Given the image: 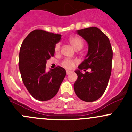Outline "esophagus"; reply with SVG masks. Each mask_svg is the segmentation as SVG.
I'll return each mask as SVG.
<instances>
[{
    "instance_id": "esophagus-1",
    "label": "esophagus",
    "mask_w": 132,
    "mask_h": 132,
    "mask_svg": "<svg viewBox=\"0 0 132 132\" xmlns=\"http://www.w3.org/2000/svg\"><path fill=\"white\" fill-rule=\"evenodd\" d=\"M71 72V71L69 70H66V75H69V74H70Z\"/></svg>"
}]
</instances>
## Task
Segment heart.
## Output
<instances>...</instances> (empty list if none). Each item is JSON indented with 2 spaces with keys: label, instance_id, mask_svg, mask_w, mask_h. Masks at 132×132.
Masks as SVG:
<instances>
[{
  "label": "heart",
  "instance_id": "heart-1",
  "mask_svg": "<svg viewBox=\"0 0 132 132\" xmlns=\"http://www.w3.org/2000/svg\"><path fill=\"white\" fill-rule=\"evenodd\" d=\"M68 41H69V43H70V45L75 50H80L82 48L83 42L81 38H79V37H76V36L71 37L69 38ZM60 44H56L55 46V48H54L55 52H58L60 51ZM74 63H74V61L72 60H69V59H66V60H64V61L62 62V65L64 68L70 69V68H72L73 67Z\"/></svg>",
  "mask_w": 132,
  "mask_h": 132
}]
</instances>
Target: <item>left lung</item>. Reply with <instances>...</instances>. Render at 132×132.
Returning a JSON list of instances; mask_svg holds the SVG:
<instances>
[{
    "label": "left lung",
    "instance_id": "8db88e82",
    "mask_svg": "<svg viewBox=\"0 0 132 132\" xmlns=\"http://www.w3.org/2000/svg\"><path fill=\"white\" fill-rule=\"evenodd\" d=\"M88 45L85 60L75 72L78 79L74 84V90L80 99L86 102L97 101L107 88L111 75L113 51L109 38L97 27L77 30ZM90 68V72H81Z\"/></svg>",
    "mask_w": 132,
    "mask_h": 132
}]
</instances>
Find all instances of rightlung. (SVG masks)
Masks as SVG:
<instances>
[{
  "instance_id": "1",
  "label": "right lung",
  "mask_w": 132,
  "mask_h": 132,
  "mask_svg": "<svg viewBox=\"0 0 132 132\" xmlns=\"http://www.w3.org/2000/svg\"><path fill=\"white\" fill-rule=\"evenodd\" d=\"M61 35L33 30L21 45L19 66L23 82L33 98L46 101L58 92L66 75L64 68L57 66L46 72L47 60L54 55L56 44Z\"/></svg>"
}]
</instances>
